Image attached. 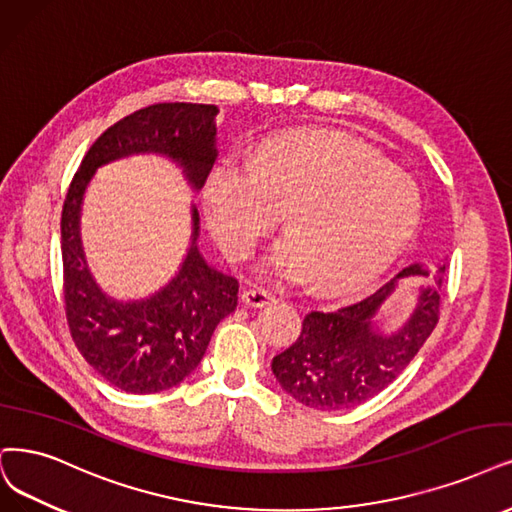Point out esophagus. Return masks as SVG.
Returning <instances> with one entry per match:
<instances>
[{
    "label": "esophagus",
    "mask_w": 512,
    "mask_h": 512,
    "mask_svg": "<svg viewBox=\"0 0 512 512\" xmlns=\"http://www.w3.org/2000/svg\"><path fill=\"white\" fill-rule=\"evenodd\" d=\"M242 301H244V306H249V308H266L274 301V295L263 291V289H249L242 293Z\"/></svg>",
    "instance_id": "34e87169"
}]
</instances>
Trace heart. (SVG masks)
Here are the masks:
<instances>
[{"label": "heart", "mask_w": 512, "mask_h": 512, "mask_svg": "<svg viewBox=\"0 0 512 512\" xmlns=\"http://www.w3.org/2000/svg\"><path fill=\"white\" fill-rule=\"evenodd\" d=\"M206 215L227 257L246 259L285 211L289 236L263 270L344 293L380 276L422 217L420 187L371 145L331 130H282L249 164L223 162L206 183Z\"/></svg>", "instance_id": "heart-1"}]
</instances>
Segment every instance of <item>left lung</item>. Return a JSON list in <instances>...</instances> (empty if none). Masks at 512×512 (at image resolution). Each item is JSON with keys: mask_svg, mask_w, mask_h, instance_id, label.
I'll return each instance as SVG.
<instances>
[{"mask_svg": "<svg viewBox=\"0 0 512 512\" xmlns=\"http://www.w3.org/2000/svg\"><path fill=\"white\" fill-rule=\"evenodd\" d=\"M447 266L420 291L418 306L392 335L373 329V316L396 289V280L428 270L413 263L369 297L333 312L306 314L297 342L274 356L272 371L282 390L301 405L337 411L361 405L388 388L413 361L439 323Z\"/></svg>", "mask_w": 512, "mask_h": 512, "instance_id": "8db88e82", "label": "left lung"}]
</instances>
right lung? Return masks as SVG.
<instances>
[{
    "label": "right lung",
    "instance_id": "1",
    "mask_svg": "<svg viewBox=\"0 0 512 512\" xmlns=\"http://www.w3.org/2000/svg\"><path fill=\"white\" fill-rule=\"evenodd\" d=\"M217 113L215 105L200 103H158L130 113L86 151L63 204V295L71 339L103 380L130 394L173 388L200 365L213 331L236 310L238 280L200 255V219L192 206V246L179 274L149 299L128 304L111 299L90 276L82 251L86 185L103 164L132 154H162L200 189L217 158Z\"/></svg>",
    "mask_w": 512,
    "mask_h": 512
}]
</instances>
